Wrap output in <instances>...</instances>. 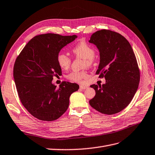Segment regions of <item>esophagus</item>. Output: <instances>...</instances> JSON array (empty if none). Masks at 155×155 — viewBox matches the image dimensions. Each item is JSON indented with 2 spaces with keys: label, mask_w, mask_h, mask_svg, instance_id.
<instances>
[{
  "label": "esophagus",
  "mask_w": 155,
  "mask_h": 155,
  "mask_svg": "<svg viewBox=\"0 0 155 155\" xmlns=\"http://www.w3.org/2000/svg\"><path fill=\"white\" fill-rule=\"evenodd\" d=\"M79 87H80V88H81V89H87V88H88V87L85 86V85H80L79 86Z\"/></svg>",
  "instance_id": "34e87169"
}]
</instances>
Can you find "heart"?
I'll list each match as a JSON object with an SVG mask.
<instances>
[{"instance_id": "1", "label": "heart", "mask_w": 155, "mask_h": 155, "mask_svg": "<svg viewBox=\"0 0 155 155\" xmlns=\"http://www.w3.org/2000/svg\"><path fill=\"white\" fill-rule=\"evenodd\" d=\"M72 53L78 58L84 59V67H90L93 63L94 58L95 56V50L87 43L81 41L75 45L72 48ZM57 62L59 67L64 70H68L71 64V59L64 53H59L57 56ZM87 77V73L82 71H73L67 75L66 78L70 81L74 82H81L83 79Z\"/></svg>"}]
</instances>
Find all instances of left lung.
<instances>
[{
    "label": "left lung",
    "instance_id": "obj_1",
    "mask_svg": "<svg viewBox=\"0 0 155 155\" xmlns=\"http://www.w3.org/2000/svg\"><path fill=\"white\" fill-rule=\"evenodd\" d=\"M89 43L94 44L100 51L96 74L106 80L102 85H91L96 95L89 104L101 113L116 114L128 106L138 88L140 74L137 58L129 41L113 31H97Z\"/></svg>",
    "mask_w": 155,
    "mask_h": 155
}]
</instances>
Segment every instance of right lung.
Segmentation results:
<instances>
[{"mask_svg":"<svg viewBox=\"0 0 155 155\" xmlns=\"http://www.w3.org/2000/svg\"><path fill=\"white\" fill-rule=\"evenodd\" d=\"M76 38V35H37L17 58L13 78L18 95L35 118L47 121L58 119L67 110L70 95L79 89L76 83L63 81L57 88L51 83L62 72L57 62L60 50Z\"/></svg>","mask_w":155,"mask_h":155,"instance_id":"add662e5","label":"right lung"}]
</instances>
